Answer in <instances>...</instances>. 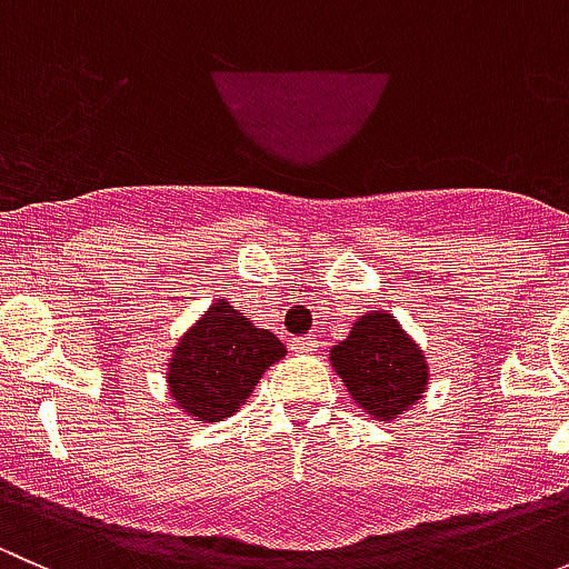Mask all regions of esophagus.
I'll use <instances>...</instances> for the list:
<instances>
[{"label": "esophagus", "instance_id": "esophagus-1", "mask_svg": "<svg viewBox=\"0 0 569 569\" xmlns=\"http://www.w3.org/2000/svg\"><path fill=\"white\" fill-rule=\"evenodd\" d=\"M291 349H295V352H300V355L313 352V349H317V338H311V336L295 338V341H291Z\"/></svg>", "mask_w": 569, "mask_h": 569}]
</instances>
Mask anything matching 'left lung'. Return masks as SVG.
<instances>
[{
  "mask_svg": "<svg viewBox=\"0 0 569 569\" xmlns=\"http://www.w3.org/2000/svg\"><path fill=\"white\" fill-rule=\"evenodd\" d=\"M330 366L355 405L391 423L429 388V363L416 338L388 311H369L330 349Z\"/></svg>",
  "mask_w": 569,
  "mask_h": 569,
  "instance_id": "1",
  "label": "left lung"
}]
</instances>
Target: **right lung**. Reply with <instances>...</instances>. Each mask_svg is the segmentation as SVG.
I'll return each instance as SVG.
<instances>
[{"label":"right lung","instance_id":"obj_1","mask_svg":"<svg viewBox=\"0 0 569 569\" xmlns=\"http://www.w3.org/2000/svg\"><path fill=\"white\" fill-rule=\"evenodd\" d=\"M286 358L274 332L256 327L228 300H214L176 341L168 360V393L192 421L231 418L272 363Z\"/></svg>","mask_w":569,"mask_h":569}]
</instances>
